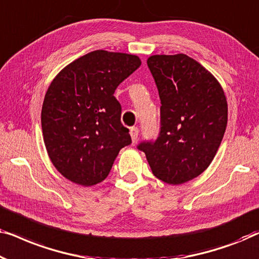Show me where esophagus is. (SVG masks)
Masks as SVG:
<instances>
[{"mask_svg":"<svg viewBox=\"0 0 259 259\" xmlns=\"http://www.w3.org/2000/svg\"><path fill=\"white\" fill-rule=\"evenodd\" d=\"M130 134H131V138H132L133 143H136L138 139V136H139V130H138V127H131Z\"/></svg>","mask_w":259,"mask_h":259,"instance_id":"34e87169","label":"esophagus"}]
</instances>
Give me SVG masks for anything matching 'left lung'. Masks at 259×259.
<instances>
[{"label":"left lung","mask_w":259,"mask_h":259,"mask_svg":"<svg viewBox=\"0 0 259 259\" xmlns=\"http://www.w3.org/2000/svg\"><path fill=\"white\" fill-rule=\"evenodd\" d=\"M160 98V132L138 148L162 182L179 185L208 167L228 123L224 91L212 74L185 54L147 60Z\"/></svg>","instance_id":"8db88e82"}]
</instances>
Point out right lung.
<instances>
[{
    "instance_id": "right-lung-1",
    "label": "right lung",
    "mask_w": 259,
    "mask_h": 259,
    "mask_svg": "<svg viewBox=\"0 0 259 259\" xmlns=\"http://www.w3.org/2000/svg\"><path fill=\"white\" fill-rule=\"evenodd\" d=\"M140 65L137 55L94 51L52 81L42 105V133L53 165L70 182L101 183L119 151L132 143L114 92Z\"/></svg>"
}]
</instances>
